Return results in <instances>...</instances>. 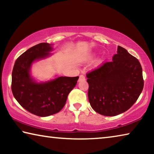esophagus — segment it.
Listing matches in <instances>:
<instances>
[{
    "label": "esophagus",
    "mask_w": 154,
    "mask_h": 154,
    "mask_svg": "<svg viewBox=\"0 0 154 154\" xmlns=\"http://www.w3.org/2000/svg\"><path fill=\"white\" fill-rule=\"evenodd\" d=\"M85 77L84 75H81L79 76V82H82V81H85Z\"/></svg>",
    "instance_id": "34e87169"
}]
</instances>
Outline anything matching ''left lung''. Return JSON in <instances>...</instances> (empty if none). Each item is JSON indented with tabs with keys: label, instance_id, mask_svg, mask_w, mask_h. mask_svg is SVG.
<instances>
[{
	"label": "left lung",
	"instance_id": "8db88e82",
	"mask_svg": "<svg viewBox=\"0 0 154 154\" xmlns=\"http://www.w3.org/2000/svg\"><path fill=\"white\" fill-rule=\"evenodd\" d=\"M112 60L86 74L90 105L105 116H116L128 110L144 85L141 65L126 49L118 46Z\"/></svg>",
	"mask_w": 154,
	"mask_h": 154
}]
</instances>
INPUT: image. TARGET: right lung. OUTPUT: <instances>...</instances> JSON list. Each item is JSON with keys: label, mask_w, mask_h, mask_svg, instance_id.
<instances>
[{"label": "right lung", "mask_w": 154, "mask_h": 154, "mask_svg": "<svg viewBox=\"0 0 154 154\" xmlns=\"http://www.w3.org/2000/svg\"><path fill=\"white\" fill-rule=\"evenodd\" d=\"M50 44L41 43L32 47L18 57L12 71L11 90L20 105L28 112L40 117L58 113L66 104L70 92L79 77H60L51 82L38 83L30 75L32 62L48 56Z\"/></svg>", "instance_id": "1"}]
</instances>
